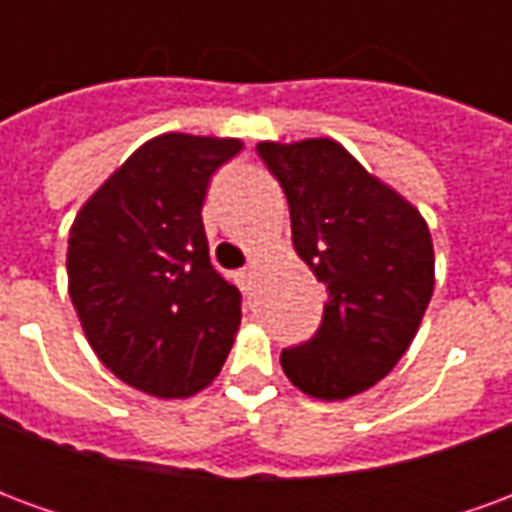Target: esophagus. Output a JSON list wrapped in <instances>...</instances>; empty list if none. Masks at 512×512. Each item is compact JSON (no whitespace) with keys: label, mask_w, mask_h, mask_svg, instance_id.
<instances>
[{"label":"esophagus","mask_w":512,"mask_h":512,"mask_svg":"<svg viewBox=\"0 0 512 512\" xmlns=\"http://www.w3.org/2000/svg\"><path fill=\"white\" fill-rule=\"evenodd\" d=\"M235 282H238V288L249 293V290L255 288V268H244V271H238L235 274Z\"/></svg>","instance_id":"obj_1"}]
</instances>
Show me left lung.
<instances>
[{
    "instance_id": "obj_1",
    "label": "left lung",
    "mask_w": 512,
    "mask_h": 512,
    "mask_svg": "<svg viewBox=\"0 0 512 512\" xmlns=\"http://www.w3.org/2000/svg\"><path fill=\"white\" fill-rule=\"evenodd\" d=\"M257 153L288 197L296 252L329 296L318 332L282 351V370L321 400L359 395L400 362L428 310V224L332 139L260 142Z\"/></svg>"
}]
</instances>
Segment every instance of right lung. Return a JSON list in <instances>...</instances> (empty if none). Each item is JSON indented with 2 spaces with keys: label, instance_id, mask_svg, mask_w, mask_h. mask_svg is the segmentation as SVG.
Here are the masks:
<instances>
[{
  "label": "right lung",
  "instance_id": "obj_1",
  "mask_svg": "<svg viewBox=\"0 0 512 512\" xmlns=\"http://www.w3.org/2000/svg\"><path fill=\"white\" fill-rule=\"evenodd\" d=\"M238 139L161 134L84 202L68 238V290L87 340L120 381L189 397L219 376L241 293L211 266L202 202Z\"/></svg>",
  "mask_w": 512,
  "mask_h": 512
}]
</instances>
